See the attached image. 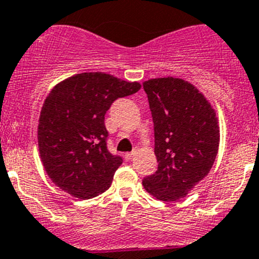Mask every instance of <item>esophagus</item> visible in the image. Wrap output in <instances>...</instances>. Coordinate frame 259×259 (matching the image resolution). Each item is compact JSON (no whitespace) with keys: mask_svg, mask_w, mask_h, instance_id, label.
I'll return each instance as SVG.
<instances>
[{"mask_svg":"<svg viewBox=\"0 0 259 259\" xmlns=\"http://www.w3.org/2000/svg\"><path fill=\"white\" fill-rule=\"evenodd\" d=\"M135 155H137V150H133L132 153H126V154H125V159H126V160H132V159L134 158Z\"/></svg>","mask_w":259,"mask_h":259,"instance_id":"1","label":"esophagus"}]
</instances>
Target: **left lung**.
<instances>
[{
    "label": "left lung",
    "instance_id": "1",
    "mask_svg": "<svg viewBox=\"0 0 259 259\" xmlns=\"http://www.w3.org/2000/svg\"><path fill=\"white\" fill-rule=\"evenodd\" d=\"M154 122L158 170L145 190L159 200L184 198L209 173L219 146L215 113L197 88L177 77L144 81Z\"/></svg>",
    "mask_w": 259,
    "mask_h": 259
}]
</instances>
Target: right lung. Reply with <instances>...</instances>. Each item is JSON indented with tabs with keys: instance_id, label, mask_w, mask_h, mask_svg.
I'll list each match as a JSON object with an SVG mask.
<instances>
[{
	"instance_id": "right-lung-1",
	"label": "right lung",
	"mask_w": 259,
	"mask_h": 259,
	"mask_svg": "<svg viewBox=\"0 0 259 259\" xmlns=\"http://www.w3.org/2000/svg\"><path fill=\"white\" fill-rule=\"evenodd\" d=\"M139 82L104 72H83L57 83L38 120V149L52 182L80 199L105 192L122 159L108 150L105 114L116 99L140 90Z\"/></svg>"
}]
</instances>
